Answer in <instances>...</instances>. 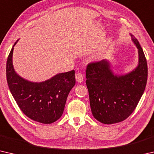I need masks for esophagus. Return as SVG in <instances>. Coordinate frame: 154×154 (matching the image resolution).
I'll return each instance as SVG.
<instances>
[{"instance_id":"obj_1","label":"esophagus","mask_w":154,"mask_h":154,"mask_svg":"<svg viewBox=\"0 0 154 154\" xmlns=\"http://www.w3.org/2000/svg\"><path fill=\"white\" fill-rule=\"evenodd\" d=\"M75 79H76V81L78 83H82L83 81V75L81 72H78V73L76 74L75 75Z\"/></svg>"}]
</instances>
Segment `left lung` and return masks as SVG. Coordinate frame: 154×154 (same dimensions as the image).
Listing matches in <instances>:
<instances>
[{
    "label": "left lung",
    "mask_w": 154,
    "mask_h": 154,
    "mask_svg": "<svg viewBox=\"0 0 154 154\" xmlns=\"http://www.w3.org/2000/svg\"><path fill=\"white\" fill-rule=\"evenodd\" d=\"M139 53V64L129 73L114 75L106 60L91 62L86 68V85L91 111L101 123L122 122L132 114L144 92L147 80V64L139 42L130 34Z\"/></svg>",
    "instance_id": "1"
}]
</instances>
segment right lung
<instances>
[{
	"mask_svg": "<svg viewBox=\"0 0 154 154\" xmlns=\"http://www.w3.org/2000/svg\"><path fill=\"white\" fill-rule=\"evenodd\" d=\"M7 61V81L10 92L28 118L42 124L53 123L63 113L68 95L75 84V71L59 73L40 83L23 79L15 71L12 63L14 47Z\"/></svg>",
	"mask_w": 154,
	"mask_h": 154,
	"instance_id": "add662e5",
	"label": "right lung"
}]
</instances>
